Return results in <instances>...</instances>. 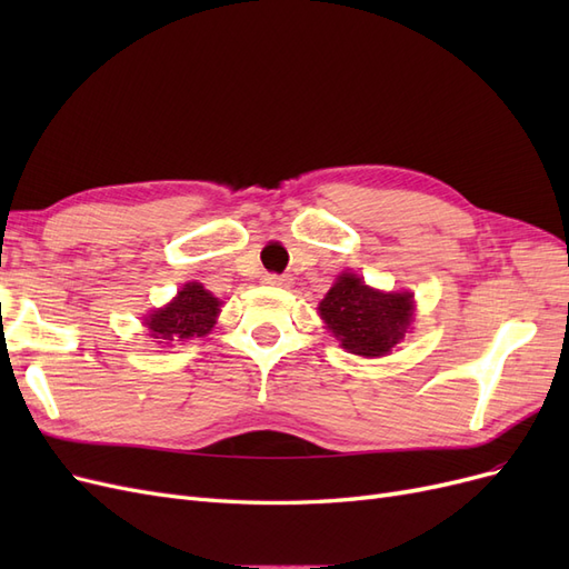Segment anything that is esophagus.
Returning <instances> with one entry per match:
<instances>
[{
	"mask_svg": "<svg viewBox=\"0 0 569 569\" xmlns=\"http://www.w3.org/2000/svg\"><path fill=\"white\" fill-rule=\"evenodd\" d=\"M263 282L270 284V287H289L291 278H289V274H274V272H270V274H263Z\"/></svg>",
	"mask_w": 569,
	"mask_h": 569,
	"instance_id": "esophagus-1",
	"label": "esophagus"
}]
</instances>
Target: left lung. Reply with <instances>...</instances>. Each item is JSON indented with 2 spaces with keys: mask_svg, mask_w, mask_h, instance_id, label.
Listing matches in <instances>:
<instances>
[{
  "mask_svg": "<svg viewBox=\"0 0 569 569\" xmlns=\"http://www.w3.org/2000/svg\"><path fill=\"white\" fill-rule=\"evenodd\" d=\"M318 311L341 349L380 358L406 337L416 306L410 291H380L353 272H341Z\"/></svg>",
  "mask_w": 569,
  "mask_h": 569,
  "instance_id": "1",
  "label": "left lung"
}]
</instances>
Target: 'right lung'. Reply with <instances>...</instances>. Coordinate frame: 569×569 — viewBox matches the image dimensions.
<instances>
[{
	"label": "right lung",
	"mask_w": 569,
	"mask_h": 569,
	"mask_svg": "<svg viewBox=\"0 0 569 569\" xmlns=\"http://www.w3.org/2000/svg\"><path fill=\"white\" fill-rule=\"evenodd\" d=\"M222 301H218L201 282H187L178 297L144 318L149 337L161 347H176L194 337H206L216 325Z\"/></svg>",
	"instance_id": "obj_1"
}]
</instances>
